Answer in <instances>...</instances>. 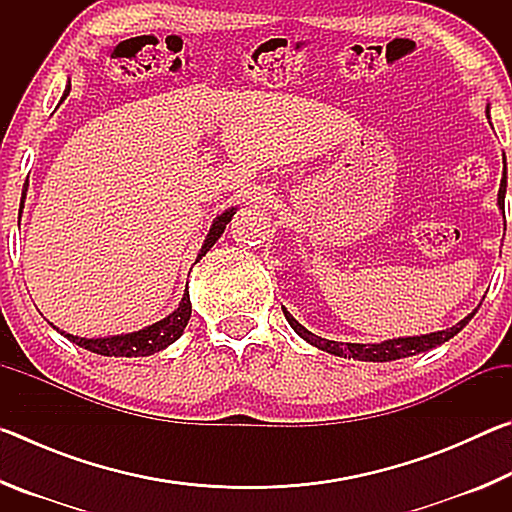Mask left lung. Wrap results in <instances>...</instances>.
I'll list each match as a JSON object with an SVG mask.
<instances>
[{"label":"left lung","instance_id":"left-lung-1","mask_svg":"<svg viewBox=\"0 0 512 512\" xmlns=\"http://www.w3.org/2000/svg\"><path fill=\"white\" fill-rule=\"evenodd\" d=\"M488 112V110H485ZM504 198H506V171H504V178H501V185H499V198L497 203L499 207H504ZM476 314V309L472 311L470 316H465L461 323H456L454 327L443 329V332H433V334H422V336H406V339H391V341H384V343H336V341H327V339H320V336L311 334L309 329L302 327L296 318H293L287 309H284V316H287L289 325L296 329V334L302 336L307 343L316 345L318 350H325L329 354H336V357H352V359H359V361H395V359H404V357H413V354H420V352H427L431 348H436V345H443L445 341L454 339V336L461 332V329L470 323L472 316Z\"/></svg>","mask_w":512,"mask_h":512}]
</instances>
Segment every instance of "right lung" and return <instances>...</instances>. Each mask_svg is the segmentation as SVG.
Listing matches in <instances>:
<instances>
[{
  "instance_id": "obj_1",
  "label": "right lung",
  "mask_w": 512,
  "mask_h": 512,
  "mask_svg": "<svg viewBox=\"0 0 512 512\" xmlns=\"http://www.w3.org/2000/svg\"><path fill=\"white\" fill-rule=\"evenodd\" d=\"M69 88H72V85H67L65 94H69ZM27 187H29V180H27V185H24V192H22L20 216H22L24 198H27ZM232 216H235V207H230V210H225L221 216H216L210 232H207L201 253H198V257H196V262L201 257H205L207 250L216 244V239L223 235L225 225L230 223ZM189 316H192V302H189V291H185V296H183V300H180L176 311H171L167 318L158 320V323L140 329V332L106 336V339H81V336H74V334H65V332H60V334L67 336L69 341L81 345V348H85V350L103 354V357H149V354L160 352L167 348V345H171L173 341L180 339V334H183L187 327Z\"/></svg>"
}]
</instances>
